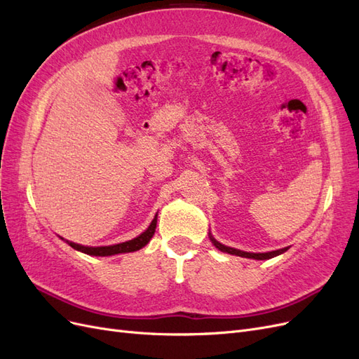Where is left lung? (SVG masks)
Instances as JSON below:
<instances>
[{
    "label": "left lung",
    "mask_w": 359,
    "mask_h": 359,
    "mask_svg": "<svg viewBox=\"0 0 359 359\" xmlns=\"http://www.w3.org/2000/svg\"><path fill=\"white\" fill-rule=\"evenodd\" d=\"M211 241L214 243V245L222 250V252L224 253H229V255H235V256H241V257H248V259H257V260H265V259H271L274 256H278L281 253H285L286 248H280V250H276V252H268V253H247V252H241V250H236V248H232V247H226L223 244H220L219 241H215L214 238L211 236Z\"/></svg>",
    "instance_id": "8db88e82"
}]
</instances>
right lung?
<instances>
[{
	"label": "right lung",
	"mask_w": 359,
	"mask_h": 359,
	"mask_svg": "<svg viewBox=\"0 0 359 359\" xmlns=\"http://www.w3.org/2000/svg\"><path fill=\"white\" fill-rule=\"evenodd\" d=\"M156 227H157V215L154 217V220L151 222L148 229L144 233H140L137 238H135V240H130V241L115 244V245H107V247H83V245L74 244V243H69V244L74 250H78V252L91 255V256H111V255H118V253L136 252V250L145 247L149 243V240L153 238V235L156 232Z\"/></svg>",
	"instance_id": "1"
}]
</instances>
